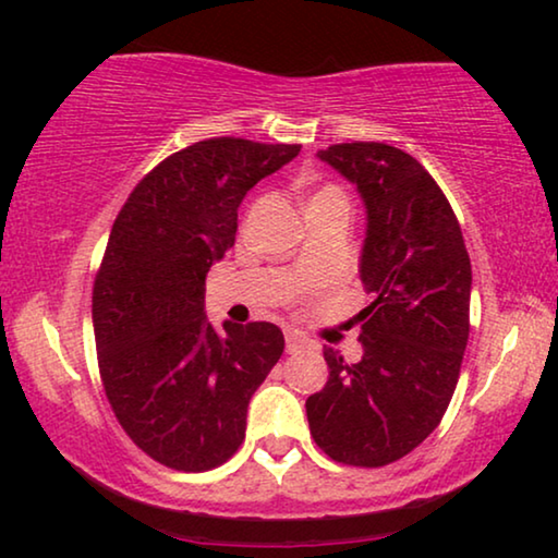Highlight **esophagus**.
<instances>
[{"mask_svg": "<svg viewBox=\"0 0 558 558\" xmlns=\"http://www.w3.org/2000/svg\"><path fill=\"white\" fill-rule=\"evenodd\" d=\"M303 345H305V338L301 336V332H298V330H288L286 332V351L288 353H298Z\"/></svg>", "mask_w": 558, "mask_h": 558, "instance_id": "obj_1", "label": "esophagus"}]
</instances>
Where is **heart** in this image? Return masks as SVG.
Segmentation results:
<instances>
[{
    "label": "heart",
    "mask_w": 558,
    "mask_h": 558,
    "mask_svg": "<svg viewBox=\"0 0 558 558\" xmlns=\"http://www.w3.org/2000/svg\"><path fill=\"white\" fill-rule=\"evenodd\" d=\"M330 195H343V193H340V190H338V187H330V185H328V187H323V190H320V193H318V195H315L313 199H320V197H330Z\"/></svg>",
    "instance_id": "obj_1"
}]
</instances>
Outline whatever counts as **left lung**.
<instances>
[{
	"label": "left lung",
	"instance_id": "left-lung-1",
	"mask_svg": "<svg viewBox=\"0 0 558 558\" xmlns=\"http://www.w3.org/2000/svg\"><path fill=\"white\" fill-rule=\"evenodd\" d=\"M318 157L365 205L359 313L363 359L326 348L328 384L305 401L311 434L332 461L378 469L423 444L444 418L469 343L471 260L436 180L403 149L343 143Z\"/></svg>",
	"mask_w": 558,
	"mask_h": 558
}]
</instances>
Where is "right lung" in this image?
Returning <instances> with one entry per match:
<instances>
[{
  "instance_id": "obj_1",
  "label": "right lung",
  "mask_w": 558,
  "mask_h": 558,
  "mask_svg": "<svg viewBox=\"0 0 558 558\" xmlns=\"http://www.w3.org/2000/svg\"><path fill=\"white\" fill-rule=\"evenodd\" d=\"M301 153L213 137L162 160L114 220L93 290L99 376L120 426L174 471H210L245 438L247 403L286 348L272 323L205 318V276L247 190Z\"/></svg>"
}]
</instances>
